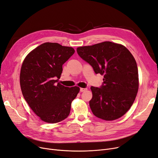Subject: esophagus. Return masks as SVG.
Returning <instances> with one entry per match:
<instances>
[{"label":"esophagus","mask_w":158,"mask_h":158,"mask_svg":"<svg viewBox=\"0 0 158 158\" xmlns=\"http://www.w3.org/2000/svg\"><path fill=\"white\" fill-rule=\"evenodd\" d=\"M86 90H87V89H85V88H81V89H80V91H81V92H85V91Z\"/></svg>","instance_id":"obj_1"}]
</instances>
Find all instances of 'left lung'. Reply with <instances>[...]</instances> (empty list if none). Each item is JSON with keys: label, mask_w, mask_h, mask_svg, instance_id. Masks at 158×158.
<instances>
[{"label": "left lung", "mask_w": 158, "mask_h": 158, "mask_svg": "<svg viewBox=\"0 0 158 158\" xmlns=\"http://www.w3.org/2000/svg\"><path fill=\"white\" fill-rule=\"evenodd\" d=\"M77 52L96 74L103 75L100 88L90 87L92 113L105 120L122 117L131 107L139 89L137 65L132 54L123 45L111 42L79 47Z\"/></svg>", "instance_id": "obj_1"}]
</instances>
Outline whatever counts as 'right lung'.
Returning <instances> with one entry per match:
<instances>
[{"label": "right lung", "instance_id": "right-lung-1", "mask_svg": "<svg viewBox=\"0 0 158 158\" xmlns=\"http://www.w3.org/2000/svg\"><path fill=\"white\" fill-rule=\"evenodd\" d=\"M75 52L71 47L46 42L27 55L20 72L23 97L42 121L55 124L66 118L78 86L66 87L58 83L62 65Z\"/></svg>", "mask_w": 158, "mask_h": 158}]
</instances>
